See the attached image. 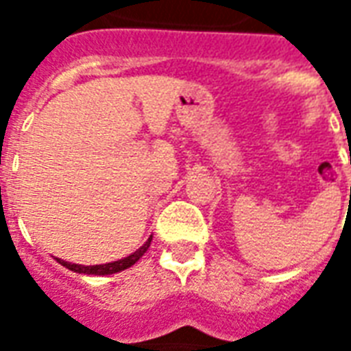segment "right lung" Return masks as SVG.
Instances as JSON below:
<instances>
[{"label": "right lung", "instance_id": "obj_1", "mask_svg": "<svg viewBox=\"0 0 351 351\" xmlns=\"http://www.w3.org/2000/svg\"><path fill=\"white\" fill-rule=\"evenodd\" d=\"M150 243H152V237L146 241L137 252H133L131 256L123 259H118V261H112V263H105V265H77V263H69V261H64V259H58V263L64 265L65 269H69L73 272H79V274H93V276H105V274H114V272L125 271L130 269L131 265H135L138 259L145 256V252L150 248Z\"/></svg>", "mask_w": 351, "mask_h": 351}]
</instances>
